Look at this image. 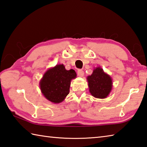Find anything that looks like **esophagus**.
<instances>
[{"mask_svg": "<svg viewBox=\"0 0 147 147\" xmlns=\"http://www.w3.org/2000/svg\"><path fill=\"white\" fill-rule=\"evenodd\" d=\"M77 74H78V76L82 77L84 75V71L82 69H79L77 71Z\"/></svg>", "mask_w": 147, "mask_h": 147, "instance_id": "34e87169", "label": "esophagus"}]
</instances>
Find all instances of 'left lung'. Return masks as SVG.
<instances>
[{
    "mask_svg": "<svg viewBox=\"0 0 147 147\" xmlns=\"http://www.w3.org/2000/svg\"><path fill=\"white\" fill-rule=\"evenodd\" d=\"M88 88L92 96L105 99L110 93L112 88L111 78L105 73L100 67L95 68L92 74L87 77Z\"/></svg>",
    "mask_w": 147,
    "mask_h": 147,
    "instance_id": "obj_1",
    "label": "left lung"
}]
</instances>
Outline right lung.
Here are the masks:
<instances>
[{"label": "right lung", "instance_id": "right-lung-1", "mask_svg": "<svg viewBox=\"0 0 147 147\" xmlns=\"http://www.w3.org/2000/svg\"><path fill=\"white\" fill-rule=\"evenodd\" d=\"M76 77L74 70H66L63 64L49 69L39 83L43 96L53 103H60L69 93L71 80Z\"/></svg>", "mask_w": 147, "mask_h": 147}]
</instances>
